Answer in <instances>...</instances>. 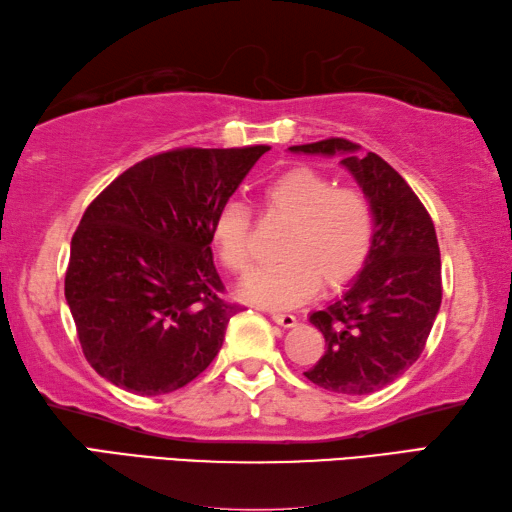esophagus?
<instances>
[{"label":"esophagus","instance_id":"obj_1","mask_svg":"<svg viewBox=\"0 0 512 512\" xmlns=\"http://www.w3.org/2000/svg\"><path fill=\"white\" fill-rule=\"evenodd\" d=\"M270 317H273L275 324L284 326V328H293L297 324V317L290 315V313H277V310H273V313H270Z\"/></svg>","mask_w":512,"mask_h":512}]
</instances>
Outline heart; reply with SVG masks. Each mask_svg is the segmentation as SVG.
Listing matches in <instances>:
<instances>
[{
  "mask_svg": "<svg viewBox=\"0 0 512 512\" xmlns=\"http://www.w3.org/2000/svg\"><path fill=\"white\" fill-rule=\"evenodd\" d=\"M268 215L290 230L279 246L282 262L259 268L246 279L248 302L290 308L306 302L319 282L324 288L348 284L366 264L373 246V208L357 188H337L333 177L310 166H293L259 190ZM253 219L242 202H226L210 226V239L222 264L246 275L255 264Z\"/></svg>",
  "mask_w": 512,
  "mask_h": 512,
  "instance_id": "obj_1",
  "label": "heart"
}]
</instances>
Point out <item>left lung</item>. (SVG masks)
I'll use <instances>...</instances> for the list:
<instances>
[{
	"mask_svg": "<svg viewBox=\"0 0 512 512\" xmlns=\"http://www.w3.org/2000/svg\"><path fill=\"white\" fill-rule=\"evenodd\" d=\"M293 153L342 157L373 208V246L362 273L326 308L310 313L326 353L306 370L330 393L368 395L413 366L442 304V259L433 219L413 188L375 153L342 137L290 146Z\"/></svg>",
	"mask_w": 512,
	"mask_h": 512,
	"instance_id": "1",
	"label": "left lung"
}]
</instances>
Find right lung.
<instances>
[{
  "label": "right lung",
  "mask_w": 512,
  "mask_h": 512,
  "mask_svg": "<svg viewBox=\"0 0 512 512\" xmlns=\"http://www.w3.org/2000/svg\"><path fill=\"white\" fill-rule=\"evenodd\" d=\"M268 146L177 148L124 170L70 242L64 293L110 384L164 395L213 362L239 306L222 299L210 226Z\"/></svg>",
  "instance_id": "1"
}]
</instances>
